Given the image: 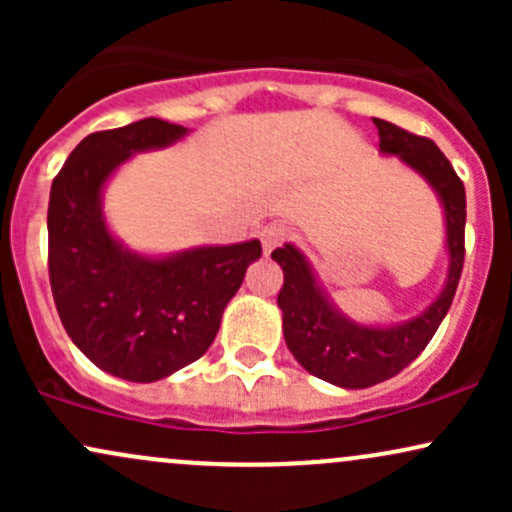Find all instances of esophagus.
Masks as SVG:
<instances>
[{
  "label": "esophagus",
  "instance_id": "1",
  "mask_svg": "<svg viewBox=\"0 0 512 512\" xmlns=\"http://www.w3.org/2000/svg\"><path fill=\"white\" fill-rule=\"evenodd\" d=\"M289 236H291V228L284 226V223H272V226H264L260 233L264 255H269L274 248H279V245L284 243Z\"/></svg>",
  "mask_w": 512,
  "mask_h": 512
}]
</instances>
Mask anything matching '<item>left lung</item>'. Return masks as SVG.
Segmentation results:
<instances>
[{
    "label": "left lung",
    "instance_id": "1",
    "mask_svg": "<svg viewBox=\"0 0 512 512\" xmlns=\"http://www.w3.org/2000/svg\"><path fill=\"white\" fill-rule=\"evenodd\" d=\"M373 122L380 132V154L397 156L436 192L445 221L448 274L443 289L419 315L390 325H370L339 310L303 250L284 243V248L272 252V260L284 272V286L276 303L281 308L286 346L310 375L344 390H363L383 383L426 349L448 315L464 262L467 197L450 161L431 139L416 137L378 117Z\"/></svg>",
    "mask_w": 512,
    "mask_h": 512
}]
</instances>
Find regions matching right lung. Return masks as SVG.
<instances>
[{"mask_svg":"<svg viewBox=\"0 0 512 512\" xmlns=\"http://www.w3.org/2000/svg\"><path fill=\"white\" fill-rule=\"evenodd\" d=\"M187 134L158 117L93 132L52 180L48 262L57 313L88 361L129 383H156L207 354L223 310L262 255L257 238L149 255L113 233L103 195L117 168Z\"/></svg>","mask_w":512,"mask_h":512,"instance_id":"right-lung-1","label":"right lung"}]
</instances>
